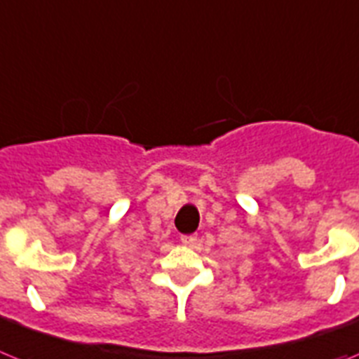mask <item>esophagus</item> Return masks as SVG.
Returning a JSON list of instances; mask_svg holds the SVG:
<instances>
[{"mask_svg":"<svg viewBox=\"0 0 359 359\" xmlns=\"http://www.w3.org/2000/svg\"><path fill=\"white\" fill-rule=\"evenodd\" d=\"M180 240H182V244L191 245V244H195V242H197V236H195V235H182V236H180Z\"/></svg>","mask_w":359,"mask_h":359,"instance_id":"1","label":"esophagus"}]
</instances>
